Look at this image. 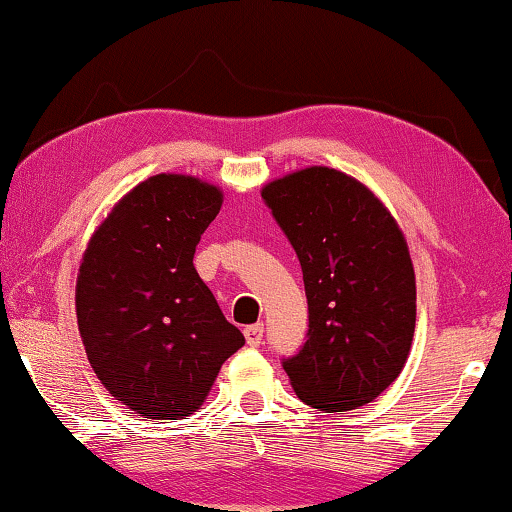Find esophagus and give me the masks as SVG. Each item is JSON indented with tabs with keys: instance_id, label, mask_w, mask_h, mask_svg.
<instances>
[{
	"instance_id": "obj_1",
	"label": "esophagus",
	"mask_w": 512,
	"mask_h": 512,
	"mask_svg": "<svg viewBox=\"0 0 512 512\" xmlns=\"http://www.w3.org/2000/svg\"><path fill=\"white\" fill-rule=\"evenodd\" d=\"M244 338H247L249 347H258L263 342V324H251L244 328Z\"/></svg>"
}]
</instances>
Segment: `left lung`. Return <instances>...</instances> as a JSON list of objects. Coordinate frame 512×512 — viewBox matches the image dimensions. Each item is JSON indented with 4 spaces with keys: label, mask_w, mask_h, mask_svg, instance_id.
<instances>
[{
    "label": "left lung",
    "mask_w": 512,
    "mask_h": 512,
    "mask_svg": "<svg viewBox=\"0 0 512 512\" xmlns=\"http://www.w3.org/2000/svg\"><path fill=\"white\" fill-rule=\"evenodd\" d=\"M303 268L305 345L282 366L298 398L345 412L401 375L417 317L415 270L387 207L331 167H307L263 188Z\"/></svg>",
    "instance_id": "obj_1"
}]
</instances>
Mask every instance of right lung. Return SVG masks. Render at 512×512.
Returning <instances> with one entry per match:
<instances>
[{"label": "right lung", "mask_w": 512, "mask_h": 512, "mask_svg": "<svg viewBox=\"0 0 512 512\" xmlns=\"http://www.w3.org/2000/svg\"><path fill=\"white\" fill-rule=\"evenodd\" d=\"M223 195L184 174L132 188L95 230L76 279V319L95 375L149 419L188 417L244 345L193 265Z\"/></svg>", "instance_id": "1"}]
</instances>
